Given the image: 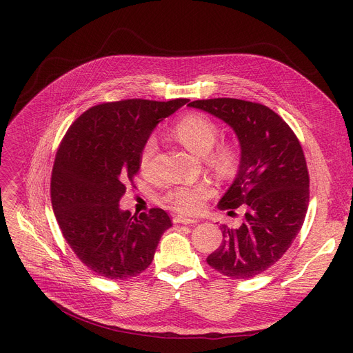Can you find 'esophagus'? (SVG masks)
Here are the masks:
<instances>
[{"mask_svg": "<svg viewBox=\"0 0 353 353\" xmlns=\"http://www.w3.org/2000/svg\"><path fill=\"white\" fill-rule=\"evenodd\" d=\"M197 219L194 217H186V216H176L174 217V223H180V225H194L197 223Z\"/></svg>", "mask_w": 353, "mask_h": 353, "instance_id": "esophagus-1", "label": "esophagus"}]
</instances>
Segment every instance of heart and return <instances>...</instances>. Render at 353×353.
<instances>
[{
    "instance_id": "heart-1",
    "label": "heart",
    "mask_w": 353,
    "mask_h": 353,
    "mask_svg": "<svg viewBox=\"0 0 353 353\" xmlns=\"http://www.w3.org/2000/svg\"><path fill=\"white\" fill-rule=\"evenodd\" d=\"M174 134L179 141L186 145L190 152L208 156L210 164L219 172H230L236 164V152L230 144H219L212 148L219 136L217 124L203 113H189L183 116L174 125ZM157 150L156 137H148L140 154V167L148 170ZM213 189L208 183H196L190 186H180L170 190L165 196L167 203L183 213H196L203 208V203L209 199Z\"/></svg>"
}]
</instances>
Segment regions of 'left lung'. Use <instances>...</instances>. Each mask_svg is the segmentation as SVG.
Masks as SVG:
<instances>
[{"mask_svg": "<svg viewBox=\"0 0 353 353\" xmlns=\"http://www.w3.org/2000/svg\"><path fill=\"white\" fill-rule=\"evenodd\" d=\"M190 107L229 124L240 144V164L219 209L242 206L239 228L221 226L223 240L208 263L230 279H249L286 253L305 221L309 173L292 128L269 107L237 100H196Z\"/></svg>", "mask_w": 353, "mask_h": 353, "instance_id": "left-lung-1", "label": "left lung"}]
</instances>
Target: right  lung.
<instances>
[{
	"label": "right lung",
	"instance_id": "obj_1",
	"mask_svg": "<svg viewBox=\"0 0 353 353\" xmlns=\"http://www.w3.org/2000/svg\"><path fill=\"white\" fill-rule=\"evenodd\" d=\"M188 101L132 99L94 105L72 123L59 147L51 176L55 219L72 252L105 279L124 281L145 270L172 226L163 209L137 217L119 203L140 170L145 140Z\"/></svg>",
	"mask_w": 353,
	"mask_h": 353
}]
</instances>
